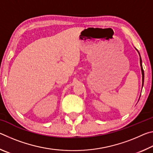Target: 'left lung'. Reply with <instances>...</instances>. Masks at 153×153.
Masks as SVG:
<instances>
[{
  "label": "left lung",
  "mask_w": 153,
  "mask_h": 153,
  "mask_svg": "<svg viewBox=\"0 0 153 153\" xmlns=\"http://www.w3.org/2000/svg\"><path fill=\"white\" fill-rule=\"evenodd\" d=\"M140 66H141V71H142V87H143V84H144V74L143 68H142V59H141L140 56Z\"/></svg>",
  "instance_id": "8db88e82"
}]
</instances>
